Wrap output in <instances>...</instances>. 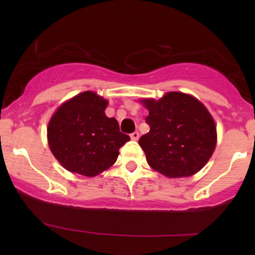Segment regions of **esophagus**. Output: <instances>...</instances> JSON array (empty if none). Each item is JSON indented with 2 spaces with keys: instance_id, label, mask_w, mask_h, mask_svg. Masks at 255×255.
Listing matches in <instances>:
<instances>
[{
  "instance_id": "34e87169",
  "label": "esophagus",
  "mask_w": 255,
  "mask_h": 255,
  "mask_svg": "<svg viewBox=\"0 0 255 255\" xmlns=\"http://www.w3.org/2000/svg\"><path fill=\"white\" fill-rule=\"evenodd\" d=\"M130 137H131V140H136L139 139V131H133V133L130 134Z\"/></svg>"
}]
</instances>
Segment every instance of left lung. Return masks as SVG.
<instances>
[{"label":"left lung","mask_w":255,"mask_h":255,"mask_svg":"<svg viewBox=\"0 0 255 255\" xmlns=\"http://www.w3.org/2000/svg\"><path fill=\"white\" fill-rule=\"evenodd\" d=\"M150 131L139 139L148 165L166 177H188L209 162L217 142L211 114L193 96L168 92L142 99Z\"/></svg>","instance_id":"obj_1"}]
</instances>
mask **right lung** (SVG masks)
<instances>
[{
  "instance_id": "right-lung-1",
  "label": "right lung",
  "mask_w": 255,
  "mask_h": 255,
  "mask_svg": "<svg viewBox=\"0 0 255 255\" xmlns=\"http://www.w3.org/2000/svg\"><path fill=\"white\" fill-rule=\"evenodd\" d=\"M108 101L92 91L79 93L55 111L48 126L49 147L71 172L93 177L109 169L130 137L107 118Z\"/></svg>"
}]
</instances>
